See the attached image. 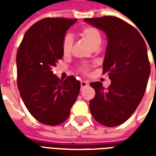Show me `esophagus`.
<instances>
[{
  "label": "esophagus",
  "instance_id": "esophagus-1",
  "mask_svg": "<svg viewBox=\"0 0 156 156\" xmlns=\"http://www.w3.org/2000/svg\"><path fill=\"white\" fill-rule=\"evenodd\" d=\"M88 85V83L86 81H81V88H83L87 87Z\"/></svg>",
  "mask_w": 156,
  "mask_h": 156
}]
</instances>
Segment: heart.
Masks as SVG:
<instances>
[{"label": "heart", "instance_id": "obj_1", "mask_svg": "<svg viewBox=\"0 0 156 156\" xmlns=\"http://www.w3.org/2000/svg\"><path fill=\"white\" fill-rule=\"evenodd\" d=\"M80 35L88 41V43L92 47L94 46L97 43L101 42V33L98 29L92 27V26H85L79 31ZM72 46H73V38L71 35L66 34L63 37L62 41V50L64 54H68L71 51ZM79 71L83 73H86L89 69V66L87 64H83L79 66Z\"/></svg>", "mask_w": 156, "mask_h": 156}]
</instances>
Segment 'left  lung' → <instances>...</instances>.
I'll return each instance as SVG.
<instances>
[{
    "instance_id": "left-lung-1",
    "label": "left lung",
    "mask_w": 156,
    "mask_h": 156,
    "mask_svg": "<svg viewBox=\"0 0 156 156\" xmlns=\"http://www.w3.org/2000/svg\"><path fill=\"white\" fill-rule=\"evenodd\" d=\"M84 22L106 33L103 73L111 79L107 89L100 82L90 83L95 96L89 108L99 124L117 126L133 115L144 94L151 73L146 44L133 26L119 17L85 18Z\"/></svg>"
}]
</instances>
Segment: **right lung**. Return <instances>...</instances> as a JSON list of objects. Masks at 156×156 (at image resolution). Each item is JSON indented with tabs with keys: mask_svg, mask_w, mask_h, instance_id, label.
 Masks as SVG:
<instances>
[{
	"mask_svg": "<svg viewBox=\"0 0 156 156\" xmlns=\"http://www.w3.org/2000/svg\"><path fill=\"white\" fill-rule=\"evenodd\" d=\"M77 19L47 17L27 31L16 53L17 86L30 114L41 124L58 125L69 116L78 98L80 82L64 81L51 68L63 57L62 41Z\"/></svg>",
	"mask_w": 156,
	"mask_h": 156,
	"instance_id": "add662e5",
	"label": "right lung"
}]
</instances>
